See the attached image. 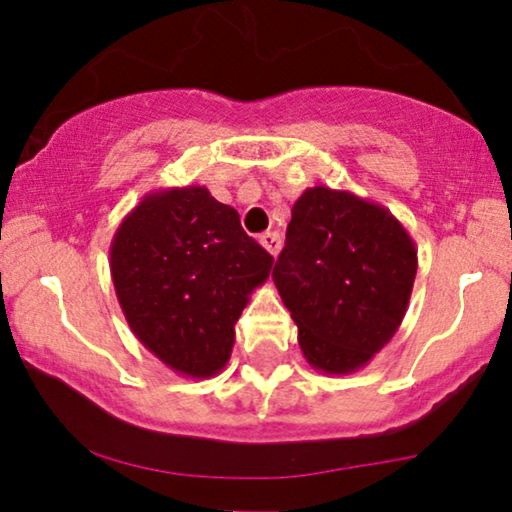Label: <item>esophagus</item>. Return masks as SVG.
Here are the masks:
<instances>
[{"instance_id":"obj_1","label":"esophagus","mask_w":512,"mask_h":512,"mask_svg":"<svg viewBox=\"0 0 512 512\" xmlns=\"http://www.w3.org/2000/svg\"><path fill=\"white\" fill-rule=\"evenodd\" d=\"M260 243L269 255H278V250H281V236L276 231H264V234H260Z\"/></svg>"}]
</instances>
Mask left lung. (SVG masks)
Instances as JSON below:
<instances>
[{"label":"left lung","mask_w":512,"mask_h":512,"mask_svg":"<svg viewBox=\"0 0 512 512\" xmlns=\"http://www.w3.org/2000/svg\"><path fill=\"white\" fill-rule=\"evenodd\" d=\"M417 248L391 210L330 187L292 206L274 283L313 370L358 372L403 323Z\"/></svg>","instance_id":"left-lung-1"}]
</instances>
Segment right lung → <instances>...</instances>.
Segmentation results:
<instances>
[{
	"mask_svg": "<svg viewBox=\"0 0 512 512\" xmlns=\"http://www.w3.org/2000/svg\"><path fill=\"white\" fill-rule=\"evenodd\" d=\"M271 264L236 210L199 185L147 194L109 245L128 327L163 365L192 379L229 363L236 320Z\"/></svg>",
	"mask_w": 512,
	"mask_h": 512,
	"instance_id": "1",
	"label": "right lung"
}]
</instances>
